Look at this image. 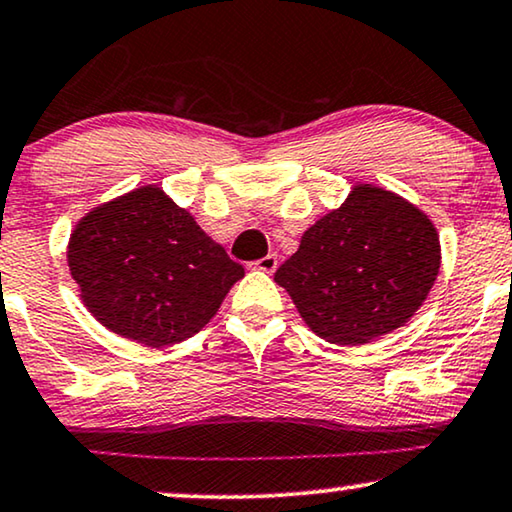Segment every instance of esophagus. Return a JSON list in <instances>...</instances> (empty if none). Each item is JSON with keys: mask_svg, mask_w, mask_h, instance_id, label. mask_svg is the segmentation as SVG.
Instances as JSON below:
<instances>
[{"mask_svg": "<svg viewBox=\"0 0 512 512\" xmlns=\"http://www.w3.org/2000/svg\"><path fill=\"white\" fill-rule=\"evenodd\" d=\"M254 265H256V270L275 272V270H277V256H275V254H268V256L258 258V261H256Z\"/></svg>", "mask_w": 512, "mask_h": 512, "instance_id": "esophagus-1", "label": "esophagus"}]
</instances>
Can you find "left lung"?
I'll list each match as a JSON object with an SVG mask.
<instances>
[{
  "label": "left lung",
  "instance_id": "left-lung-1",
  "mask_svg": "<svg viewBox=\"0 0 512 512\" xmlns=\"http://www.w3.org/2000/svg\"><path fill=\"white\" fill-rule=\"evenodd\" d=\"M440 263V235L426 211L381 185L355 183L341 207L303 232L275 282L313 334L364 345L421 310Z\"/></svg>",
  "mask_w": 512,
  "mask_h": 512
}]
</instances>
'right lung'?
Returning <instances> with one entry per match:
<instances>
[{
	"mask_svg": "<svg viewBox=\"0 0 512 512\" xmlns=\"http://www.w3.org/2000/svg\"><path fill=\"white\" fill-rule=\"evenodd\" d=\"M65 254L86 310L148 348L195 336L244 277L195 216L152 183L86 211Z\"/></svg>",
	"mask_w": 512,
	"mask_h": 512,
	"instance_id": "add662e5",
	"label": "right lung"
}]
</instances>
